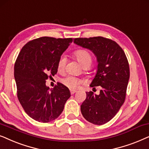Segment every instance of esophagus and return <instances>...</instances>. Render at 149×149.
Returning a JSON list of instances; mask_svg holds the SVG:
<instances>
[{"mask_svg":"<svg viewBox=\"0 0 149 149\" xmlns=\"http://www.w3.org/2000/svg\"><path fill=\"white\" fill-rule=\"evenodd\" d=\"M76 92H77L76 90H73V89H70V93H71V95L74 94V93H76Z\"/></svg>","mask_w":149,"mask_h":149,"instance_id":"1","label":"esophagus"}]
</instances>
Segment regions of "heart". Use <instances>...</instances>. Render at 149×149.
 <instances>
[{
	"label": "heart",
	"mask_w": 149,
	"mask_h": 149,
	"mask_svg": "<svg viewBox=\"0 0 149 149\" xmlns=\"http://www.w3.org/2000/svg\"><path fill=\"white\" fill-rule=\"evenodd\" d=\"M75 56L80 65L83 67L86 68L91 65L93 61L92 55L86 49H78L75 52ZM65 64H66V57L61 56L58 62V69L59 71H62L64 69ZM63 84L70 88H76L82 83V80L73 76H67L63 78L62 80Z\"/></svg>",
	"instance_id": "b5f03b06"
}]
</instances>
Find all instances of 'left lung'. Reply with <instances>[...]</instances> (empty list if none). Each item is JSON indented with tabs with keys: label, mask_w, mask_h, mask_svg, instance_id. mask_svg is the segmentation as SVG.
Instances as JSON below:
<instances>
[{
	"label": "left lung",
	"mask_w": 149,
	"mask_h": 149,
	"mask_svg": "<svg viewBox=\"0 0 149 149\" xmlns=\"http://www.w3.org/2000/svg\"><path fill=\"white\" fill-rule=\"evenodd\" d=\"M73 42L91 50L96 56V74L90 86L101 87L99 95L86 92V100L80 106L81 112L91 123L105 124L116 114L125 100L130 79L127 58L117 43L104 37L76 38Z\"/></svg>",
	"instance_id": "1"
}]
</instances>
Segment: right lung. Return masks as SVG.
<instances>
[{
	"label": "right lung",
	"instance_id": "add662e5",
	"mask_svg": "<svg viewBox=\"0 0 149 149\" xmlns=\"http://www.w3.org/2000/svg\"><path fill=\"white\" fill-rule=\"evenodd\" d=\"M72 38L43 37L28 42L17 56L14 78L17 98L25 112L38 122L48 123L58 117L71 97L61 83L53 89L45 85L48 75L56 74L58 62Z\"/></svg>",
	"mask_w": 149,
	"mask_h": 149
}]
</instances>
